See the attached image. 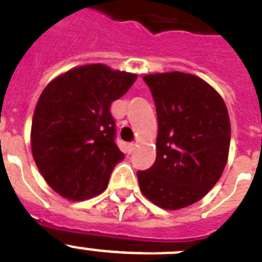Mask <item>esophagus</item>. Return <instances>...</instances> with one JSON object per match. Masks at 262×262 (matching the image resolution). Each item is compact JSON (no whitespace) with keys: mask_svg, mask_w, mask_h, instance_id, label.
<instances>
[{"mask_svg":"<svg viewBox=\"0 0 262 262\" xmlns=\"http://www.w3.org/2000/svg\"><path fill=\"white\" fill-rule=\"evenodd\" d=\"M135 148H136V144L135 143H128V144H127V147H126L127 153H128V155H131V153H133L134 150H135Z\"/></svg>","mask_w":262,"mask_h":262,"instance_id":"esophagus-1","label":"esophagus"}]
</instances>
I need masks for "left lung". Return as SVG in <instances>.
<instances>
[{"instance_id": "1", "label": "left lung", "mask_w": 262, "mask_h": 262, "mask_svg": "<svg viewBox=\"0 0 262 262\" xmlns=\"http://www.w3.org/2000/svg\"><path fill=\"white\" fill-rule=\"evenodd\" d=\"M158 121L157 156L138 171L143 195L166 210L195 204L214 187L226 166L231 127L220 93L181 71L143 76Z\"/></svg>"}]
</instances>
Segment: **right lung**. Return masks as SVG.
<instances>
[{
  "label": "right lung",
  "mask_w": 262,
  "mask_h": 262,
  "mask_svg": "<svg viewBox=\"0 0 262 262\" xmlns=\"http://www.w3.org/2000/svg\"><path fill=\"white\" fill-rule=\"evenodd\" d=\"M136 78L102 63L84 64L44 88L33 113L31 148L45 182L62 198L87 200L107 187L124 158L114 141L110 105Z\"/></svg>",
  "instance_id": "right-lung-1"
}]
</instances>
